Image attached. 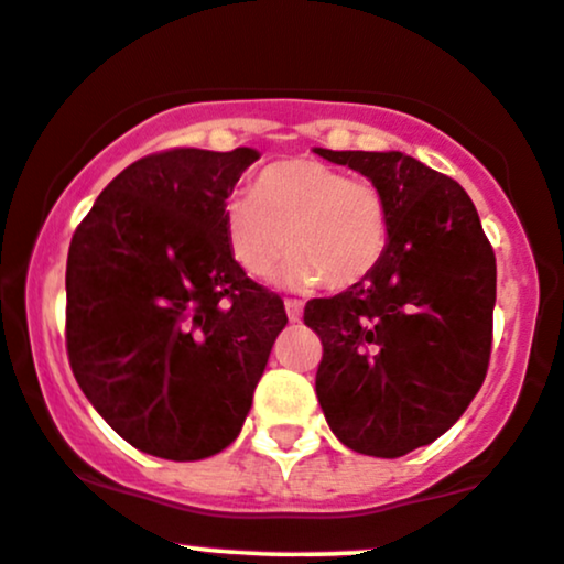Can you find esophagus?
<instances>
[{
  "label": "esophagus",
  "instance_id": "obj_1",
  "mask_svg": "<svg viewBox=\"0 0 564 564\" xmlns=\"http://www.w3.org/2000/svg\"><path fill=\"white\" fill-rule=\"evenodd\" d=\"M286 316H289V322H300V318H302V302L286 300Z\"/></svg>",
  "mask_w": 564,
  "mask_h": 564
}]
</instances>
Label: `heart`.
<instances>
[{
  "label": "heart",
  "instance_id": "1",
  "mask_svg": "<svg viewBox=\"0 0 564 564\" xmlns=\"http://www.w3.org/2000/svg\"><path fill=\"white\" fill-rule=\"evenodd\" d=\"M224 229L235 262L251 278H267L283 251L289 289L361 283L387 253L389 213L370 181L348 177L318 159H286L259 173L253 192L224 205Z\"/></svg>",
  "mask_w": 564,
  "mask_h": 564
}]
</instances>
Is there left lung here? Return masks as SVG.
I'll list each match as a JSON object with an SVG mask.
<instances>
[{
  "label": "left lung",
  "instance_id": "8db88e82",
  "mask_svg": "<svg viewBox=\"0 0 564 564\" xmlns=\"http://www.w3.org/2000/svg\"><path fill=\"white\" fill-rule=\"evenodd\" d=\"M378 186L389 213L381 264L305 305L322 337L316 394L351 452L394 459L437 441L481 389L497 297L495 251L448 175L400 151H327Z\"/></svg>",
  "mask_w": 564,
  "mask_h": 564
}]
</instances>
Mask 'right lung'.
I'll return each instance as SVG.
<instances>
[{"label":"right lung","instance_id":"add662e5","mask_svg":"<svg viewBox=\"0 0 564 564\" xmlns=\"http://www.w3.org/2000/svg\"><path fill=\"white\" fill-rule=\"evenodd\" d=\"M257 159L253 148L140 159L69 242L75 381L145 454L194 462L227 448L289 322L283 300L235 262L224 229V205Z\"/></svg>","mask_w":564,"mask_h":564}]
</instances>
